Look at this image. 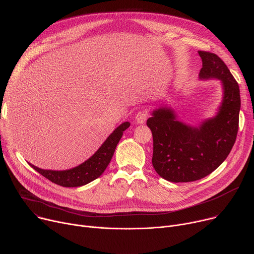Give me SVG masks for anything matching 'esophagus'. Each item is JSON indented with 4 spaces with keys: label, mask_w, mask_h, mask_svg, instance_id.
I'll list each match as a JSON object with an SVG mask.
<instances>
[{
    "label": "esophagus",
    "mask_w": 254,
    "mask_h": 254,
    "mask_svg": "<svg viewBox=\"0 0 254 254\" xmlns=\"http://www.w3.org/2000/svg\"><path fill=\"white\" fill-rule=\"evenodd\" d=\"M147 117H148V113L145 111H140L135 116V121L137 124H144L147 120Z\"/></svg>",
    "instance_id": "esophagus-1"
}]
</instances>
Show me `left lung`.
<instances>
[{
	"label": "left lung",
	"instance_id": "left-lung-1",
	"mask_svg": "<svg viewBox=\"0 0 254 254\" xmlns=\"http://www.w3.org/2000/svg\"><path fill=\"white\" fill-rule=\"evenodd\" d=\"M198 55L202 61L199 79L222 83L223 99L217 114L191 126L178 120L172 108L162 106L151 112L146 122L153 139L152 166L162 178L174 183L207 176L227 159L237 137L239 85L216 54L198 51Z\"/></svg>",
	"mask_w": 254,
	"mask_h": 254
}]
</instances>
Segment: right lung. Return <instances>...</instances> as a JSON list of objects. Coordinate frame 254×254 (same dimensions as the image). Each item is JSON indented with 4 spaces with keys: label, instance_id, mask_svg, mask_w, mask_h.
Returning a JSON list of instances; mask_svg holds the SVG:
<instances>
[{
    "label": "right lung",
    "instance_id": "1",
    "mask_svg": "<svg viewBox=\"0 0 254 254\" xmlns=\"http://www.w3.org/2000/svg\"><path fill=\"white\" fill-rule=\"evenodd\" d=\"M130 123L124 122L117 127L105 140L91 157L79 166L74 167L69 170L55 171V170H44L37 168L32 164H29L36 172L43 175L55 184L63 187H79L99 178L105 172L108 165L110 164L117 144L119 143L123 132L129 128Z\"/></svg>",
    "mask_w": 254,
    "mask_h": 254
}]
</instances>
